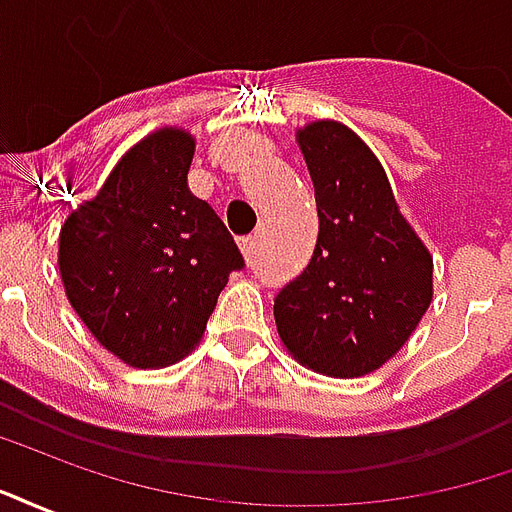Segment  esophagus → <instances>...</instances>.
I'll return each mask as SVG.
<instances>
[{
  "label": "esophagus",
  "mask_w": 512,
  "mask_h": 512,
  "mask_svg": "<svg viewBox=\"0 0 512 512\" xmlns=\"http://www.w3.org/2000/svg\"><path fill=\"white\" fill-rule=\"evenodd\" d=\"M241 252H244V257L252 263L257 257V235H246V238H241Z\"/></svg>",
  "instance_id": "obj_1"
}]
</instances>
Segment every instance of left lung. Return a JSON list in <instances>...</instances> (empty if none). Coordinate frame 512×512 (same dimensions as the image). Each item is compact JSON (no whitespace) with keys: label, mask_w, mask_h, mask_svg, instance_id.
I'll use <instances>...</instances> for the list:
<instances>
[{"label":"left lung","mask_w":512,"mask_h":512,"mask_svg":"<svg viewBox=\"0 0 512 512\" xmlns=\"http://www.w3.org/2000/svg\"><path fill=\"white\" fill-rule=\"evenodd\" d=\"M318 205V244L274 299L296 362L315 373H373L406 345L433 301V257L397 208L373 150L334 120L299 131Z\"/></svg>","instance_id":"8db88e82"}]
</instances>
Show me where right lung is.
I'll use <instances>...</instances> for the list:
<instances>
[{"label": "right lung", "mask_w": 512, "mask_h": 512, "mask_svg": "<svg viewBox=\"0 0 512 512\" xmlns=\"http://www.w3.org/2000/svg\"><path fill=\"white\" fill-rule=\"evenodd\" d=\"M191 156L194 139L180 128L145 136L62 224L68 301L131 367H167L189 354L230 271L244 268L230 230L189 191Z\"/></svg>", "instance_id": "right-lung-1"}]
</instances>
